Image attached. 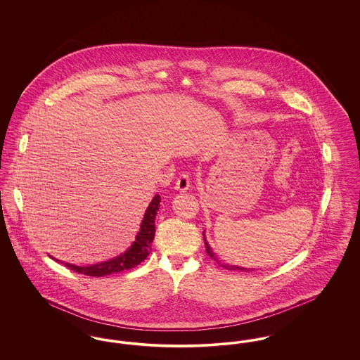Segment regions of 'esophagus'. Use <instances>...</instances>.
Returning a JSON list of instances; mask_svg holds the SVG:
<instances>
[{
	"label": "esophagus",
	"instance_id": "1",
	"mask_svg": "<svg viewBox=\"0 0 360 360\" xmlns=\"http://www.w3.org/2000/svg\"><path fill=\"white\" fill-rule=\"evenodd\" d=\"M188 188H190V178H188V174L182 172V174L176 178V181H175V188H176L178 191H186Z\"/></svg>",
	"mask_w": 360,
	"mask_h": 360
}]
</instances>
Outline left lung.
<instances>
[{
	"instance_id": "obj_1",
	"label": "left lung",
	"mask_w": 360,
	"mask_h": 360,
	"mask_svg": "<svg viewBox=\"0 0 360 360\" xmlns=\"http://www.w3.org/2000/svg\"><path fill=\"white\" fill-rule=\"evenodd\" d=\"M204 240H205V238H204ZM205 245H206V254H207V255H209V257H212V259H214V260H216V262H217V259H216V257H214V254H213V252H212V250H210V247H209V245H207V243H206V240H205ZM219 263H220V262H219ZM221 266H223V264H221ZM224 267H225V269H229V270H243V271H248V270H247V269H241V267H236V266H224Z\"/></svg>"
}]
</instances>
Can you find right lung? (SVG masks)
Returning <instances> with one entry per match:
<instances>
[{
  "instance_id": "add662e5",
  "label": "right lung",
  "mask_w": 360,
  "mask_h": 360,
  "mask_svg": "<svg viewBox=\"0 0 360 360\" xmlns=\"http://www.w3.org/2000/svg\"><path fill=\"white\" fill-rule=\"evenodd\" d=\"M159 202H160V195L156 194L146 210L136 240L124 254H121L115 259H110L108 262L87 266V267H79L69 263H63V264L75 273L89 275V276H105V275L121 273L124 270L136 267L137 264H140L146 257L150 255L151 243L155 236V217L159 210Z\"/></svg>"
}]
</instances>
